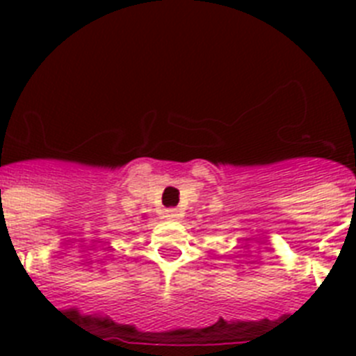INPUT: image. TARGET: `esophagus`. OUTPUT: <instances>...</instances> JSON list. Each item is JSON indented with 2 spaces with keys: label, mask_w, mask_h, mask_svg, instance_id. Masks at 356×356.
Returning <instances> with one entry per match:
<instances>
[{
  "label": "esophagus",
  "mask_w": 356,
  "mask_h": 356,
  "mask_svg": "<svg viewBox=\"0 0 356 356\" xmlns=\"http://www.w3.org/2000/svg\"><path fill=\"white\" fill-rule=\"evenodd\" d=\"M165 217H168L169 221H180L181 212L178 209H169L165 210Z\"/></svg>",
  "instance_id": "34e87169"
}]
</instances>
